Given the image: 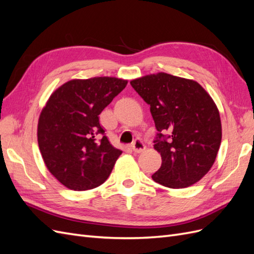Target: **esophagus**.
<instances>
[{"label":"esophagus","mask_w":254,"mask_h":254,"mask_svg":"<svg viewBox=\"0 0 254 254\" xmlns=\"http://www.w3.org/2000/svg\"><path fill=\"white\" fill-rule=\"evenodd\" d=\"M131 149L136 153H140L146 149V146L141 140H135L131 145Z\"/></svg>","instance_id":"esophagus-1"}]
</instances>
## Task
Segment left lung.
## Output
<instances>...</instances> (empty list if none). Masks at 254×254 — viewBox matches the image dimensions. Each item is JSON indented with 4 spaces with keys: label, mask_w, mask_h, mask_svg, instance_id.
I'll return each instance as SVG.
<instances>
[{
    "label": "left lung",
    "mask_w": 254,
    "mask_h": 254,
    "mask_svg": "<svg viewBox=\"0 0 254 254\" xmlns=\"http://www.w3.org/2000/svg\"><path fill=\"white\" fill-rule=\"evenodd\" d=\"M150 106L162 164L152 180L170 189L193 186L211 170L221 143L216 104L193 79L160 72L130 81Z\"/></svg>",
    "instance_id": "left-lung-1"
}]
</instances>
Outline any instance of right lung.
I'll list each match as a JSON object with an SVG mask.
<instances>
[{
  "instance_id": "right-lung-1",
  "label": "right lung",
  "mask_w": 254,
  "mask_h": 254,
  "mask_svg": "<svg viewBox=\"0 0 254 254\" xmlns=\"http://www.w3.org/2000/svg\"><path fill=\"white\" fill-rule=\"evenodd\" d=\"M128 80L72 79L53 92L38 121V145L49 172L65 188L87 190L104 183L122 150L113 147L98 115Z\"/></svg>"
}]
</instances>
